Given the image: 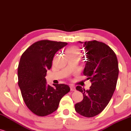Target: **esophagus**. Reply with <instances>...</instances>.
Here are the masks:
<instances>
[{
    "label": "esophagus",
    "instance_id": "34e87169",
    "mask_svg": "<svg viewBox=\"0 0 131 131\" xmlns=\"http://www.w3.org/2000/svg\"><path fill=\"white\" fill-rule=\"evenodd\" d=\"M70 88L71 91H75V90H76L75 87L73 85H70Z\"/></svg>",
    "mask_w": 131,
    "mask_h": 131
}]
</instances>
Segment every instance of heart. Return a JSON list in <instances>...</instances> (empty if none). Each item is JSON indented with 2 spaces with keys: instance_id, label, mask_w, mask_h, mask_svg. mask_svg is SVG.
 <instances>
[{
  "instance_id": "obj_1",
  "label": "heart",
  "mask_w": 131,
  "mask_h": 131,
  "mask_svg": "<svg viewBox=\"0 0 131 131\" xmlns=\"http://www.w3.org/2000/svg\"><path fill=\"white\" fill-rule=\"evenodd\" d=\"M66 53L69 56H78L80 54V50L78 47L73 46L69 47L66 50Z\"/></svg>"
}]
</instances>
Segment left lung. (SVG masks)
<instances>
[{
  "instance_id": "obj_1",
  "label": "left lung",
  "mask_w": 131,
  "mask_h": 131,
  "mask_svg": "<svg viewBox=\"0 0 131 131\" xmlns=\"http://www.w3.org/2000/svg\"><path fill=\"white\" fill-rule=\"evenodd\" d=\"M84 47L88 61L83 74L90 80L92 85L86 90L77 86L76 89L83 93V100L77 103L75 108L82 116L93 117L104 110L114 94L118 77V64L115 52L102 42H84Z\"/></svg>"
}]
</instances>
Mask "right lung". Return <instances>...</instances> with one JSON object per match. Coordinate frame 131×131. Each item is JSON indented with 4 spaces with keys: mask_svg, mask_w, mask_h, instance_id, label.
Instances as JSON below:
<instances>
[{
    "mask_svg": "<svg viewBox=\"0 0 131 131\" xmlns=\"http://www.w3.org/2000/svg\"><path fill=\"white\" fill-rule=\"evenodd\" d=\"M67 42L41 40L30 46L21 56L18 66V84L27 107L40 117L58 109L61 98L70 91L69 85L47 84L46 76L55 53Z\"/></svg>",
    "mask_w": 131,
    "mask_h": 131,
    "instance_id": "add662e5",
    "label": "right lung"
}]
</instances>
